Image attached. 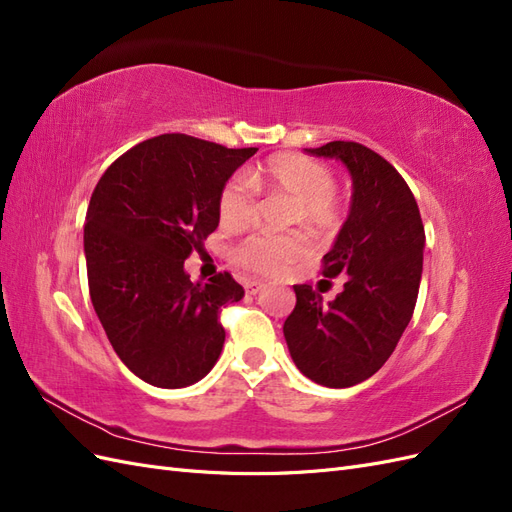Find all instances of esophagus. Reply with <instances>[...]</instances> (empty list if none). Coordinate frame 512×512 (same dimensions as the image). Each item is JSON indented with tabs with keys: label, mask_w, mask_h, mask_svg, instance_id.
I'll return each mask as SVG.
<instances>
[{
	"label": "esophagus",
	"mask_w": 512,
	"mask_h": 512,
	"mask_svg": "<svg viewBox=\"0 0 512 512\" xmlns=\"http://www.w3.org/2000/svg\"><path fill=\"white\" fill-rule=\"evenodd\" d=\"M262 288H265V282H260V280H247L245 282V292L247 294H258Z\"/></svg>",
	"instance_id": "34e87169"
}]
</instances>
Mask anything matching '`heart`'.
I'll use <instances>...</instances> for the list:
<instances>
[{"label":"heart","mask_w":512,"mask_h":512,"mask_svg":"<svg viewBox=\"0 0 512 512\" xmlns=\"http://www.w3.org/2000/svg\"><path fill=\"white\" fill-rule=\"evenodd\" d=\"M254 188L286 194L297 200L294 218L327 228L337 222L335 203V177L331 170L294 153L273 156L252 177ZM243 177H232L220 192L218 215L220 224L228 230H241L252 226L258 215L256 194ZM309 252V245L299 235H252L245 239L237 250L235 260L245 269L256 273H280L292 262H297Z\"/></svg>","instance_id":"heart-1"}]
</instances>
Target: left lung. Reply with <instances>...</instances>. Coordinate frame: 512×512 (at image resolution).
I'll use <instances>...</instances> for the list:
<instances>
[{
  "label": "left lung",
  "mask_w": 512,
  "mask_h": 512,
  "mask_svg": "<svg viewBox=\"0 0 512 512\" xmlns=\"http://www.w3.org/2000/svg\"><path fill=\"white\" fill-rule=\"evenodd\" d=\"M342 162L352 177L348 218L324 254V277L344 290L292 286L297 305L284 322L294 365L312 382L348 389L371 378L393 354L412 318L423 273L425 228L408 183L376 151L333 141L305 149Z\"/></svg>",
  "instance_id": "left-lung-1"
}]
</instances>
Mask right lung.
Listing matches in <instances>:
<instances>
[{"label":"right lung","instance_id":"add662e5","mask_svg":"<svg viewBox=\"0 0 512 512\" xmlns=\"http://www.w3.org/2000/svg\"><path fill=\"white\" fill-rule=\"evenodd\" d=\"M256 151L162 134L117 158L91 194V303L123 365L158 389L203 380L220 359V309L245 292L230 273L192 282L183 262L218 228L220 192Z\"/></svg>","mask_w":512,"mask_h":512}]
</instances>
